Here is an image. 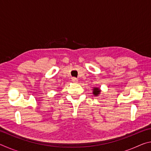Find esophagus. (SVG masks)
<instances>
[{"instance_id": "1", "label": "esophagus", "mask_w": 151, "mask_h": 151, "mask_svg": "<svg viewBox=\"0 0 151 151\" xmlns=\"http://www.w3.org/2000/svg\"><path fill=\"white\" fill-rule=\"evenodd\" d=\"M72 82L74 83H77L78 82V80L75 77H73V78H72Z\"/></svg>"}]
</instances>
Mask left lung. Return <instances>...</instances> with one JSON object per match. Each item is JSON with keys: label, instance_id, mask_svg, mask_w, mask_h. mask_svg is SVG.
I'll return each mask as SVG.
<instances>
[{"label": "left lung", "instance_id": "obj_1", "mask_svg": "<svg viewBox=\"0 0 151 151\" xmlns=\"http://www.w3.org/2000/svg\"><path fill=\"white\" fill-rule=\"evenodd\" d=\"M101 90L98 87H93V94H94V96H98L99 95H100Z\"/></svg>", "mask_w": 151, "mask_h": 151}]
</instances>
